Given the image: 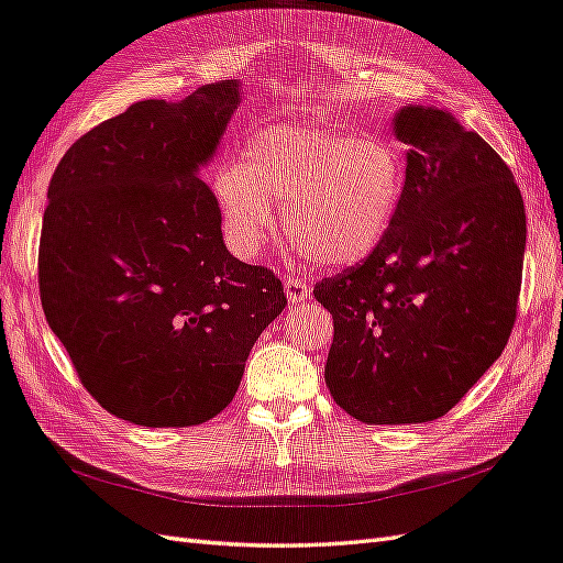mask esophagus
I'll return each instance as SVG.
<instances>
[{
    "label": "esophagus",
    "instance_id": "obj_1",
    "mask_svg": "<svg viewBox=\"0 0 563 563\" xmlns=\"http://www.w3.org/2000/svg\"><path fill=\"white\" fill-rule=\"evenodd\" d=\"M284 291L286 298H289V303H303V300L310 298V282L306 277H300L298 272H286Z\"/></svg>",
    "mask_w": 563,
    "mask_h": 563
}]
</instances>
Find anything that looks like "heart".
<instances>
[{
	"instance_id": "b5f03b06",
	"label": "heart",
	"mask_w": 563,
	"mask_h": 563,
	"mask_svg": "<svg viewBox=\"0 0 563 563\" xmlns=\"http://www.w3.org/2000/svg\"><path fill=\"white\" fill-rule=\"evenodd\" d=\"M406 190V159L389 141L341 131L269 129L224 164L214 194L239 253L260 251L284 210L286 234L322 267L361 263L387 239Z\"/></svg>"
}]
</instances>
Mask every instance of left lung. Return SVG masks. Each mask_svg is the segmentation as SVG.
<instances>
[{"mask_svg": "<svg viewBox=\"0 0 563 563\" xmlns=\"http://www.w3.org/2000/svg\"><path fill=\"white\" fill-rule=\"evenodd\" d=\"M406 190L387 239L314 284L332 312L324 382L367 424L442 418L495 363L516 322L526 208L506 162L449 112L404 107Z\"/></svg>", "mask_w": 563, "mask_h": 563, "instance_id": "left-lung-1", "label": "left lung"}]
</instances>
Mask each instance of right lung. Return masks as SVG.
Returning a JSON list of instances; mask_svg holds the SVG:
<instances>
[{"label": "right lung", "mask_w": 563, "mask_h": 563, "mask_svg": "<svg viewBox=\"0 0 563 563\" xmlns=\"http://www.w3.org/2000/svg\"><path fill=\"white\" fill-rule=\"evenodd\" d=\"M239 102V80L135 102L80 135L47 188L45 318L92 399L143 428L222 413L286 308L272 269L227 251L217 198L198 178Z\"/></svg>", "instance_id": "add662e5"}]
</instances>
